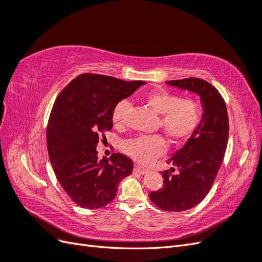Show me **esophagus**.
<instances>
[{
    "instance_id": "obj_1",
    "label": "esophagus",
    "mask_w": 262,
    "mask_h": 262,
    "mask_svg": "<svg viewBox=\"0 0 262 262\" xmlns=\"http://www.w3.org/2000/svg\"><path fill=\"white\" fill-rule=\"evenodd\" d=\"M134 171H136V172H139V173H141V175H144V173H146V172H147V170H146L145 168L141 167V166H139V165L134 166Z\"/></svg>"
}]
</instances>
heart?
<instances>
[{
	"mask_svg": "<svg viewBox=\"0 0 262 262\" xmlns=\"http://www.w3.org/2000/svg\"><path fill=\"white\" fill-rule=\"evenodd\" d=\"M144 100L155 113L160 114L158 125L173 142L189 139L198 130L202 121V108L192 98H181L168 91H153L145 95ZM130 102L126 99L118 101L112 112L115 125L124 124ZM167 145L162 136H140L123 143V150L140 164L147 165L162 156Z\"/></svg>",
	"mask_w": 262,
	"mask_h": 262,
	"instance_id": "heart-1",
	"label": "heart"
}]
</instances>
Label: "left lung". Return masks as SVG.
<instances>
[{
    "label": "left lung",
    "mask_w": 262,
    "mask_h": 262,
    "mask_svg": "<svg viewBox=\"0 0 262 262\" xmlns=\"http://www.w3.org/2000/svg\"><path fill=\"white\" fill-rule=\"evenodd\" d=\"M166 83L198 94L203 106L199 128L167 161L177 172L173 173L175 168L162 171L164 187L148 194L161 210L182 212L199 204L213 186L227 147L228 115L222 95L202 78L189 77Z\"/></svg>",
    "instance_id": "obj_1"
}]
</instances>
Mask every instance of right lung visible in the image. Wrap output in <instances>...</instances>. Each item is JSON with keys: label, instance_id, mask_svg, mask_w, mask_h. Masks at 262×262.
Returning a JSON list of instances; mask_svg holds the SVG:
<instances>
[{"label": "right lung", "instance_id": "right-lung-1", "mask_svg": "<svg viewBox=\"0 0 262 262\" xmlns=\"http://www.w3.org/2000/svg\"><path fill=\"white\" fill-rule=\"evenodd\" d=\"M143 81L84 73L71 81L54 101L47 128V147L55 176L67 194L85 209L112 202L120 181L132 173L133 162L114 153L98 160L96 146L113 129L112 112Z\"/></svg>", "mask_w": 262, "mask_h": 262}]
</instances>
